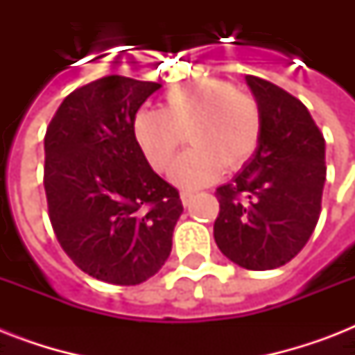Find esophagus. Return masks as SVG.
<instances>
[{
    "instance_id": "1",
    "label": "esophagus",
    "mask_w": 355,
    "mask_h": 355,
    "mask_svg": "<svg viewBox=\"0 0 355 355\" xmlns=\"http://www.w3.org/2000/svg\"><path fill=\"white\" fill-rule=\"evenodd\" d=\"M193 199V191H188V189H184V191H180V200H182L184 206L189 205V200Z\"/></svg>"
}]
</instances>
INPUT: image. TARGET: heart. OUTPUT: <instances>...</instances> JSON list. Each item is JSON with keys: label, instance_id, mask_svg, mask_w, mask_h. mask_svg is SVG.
Wrapping results in <instances>:
<instances>
[{"label": "heart", "instance_id": "heart-1", "mask_svg": "<svg viewBox=\"0 0 355 355\" xmlns=\"http://www.w3.org/2000/svg\"><path fill=\"white\" fill-rule=\"evenodd\" d=\"M188 132L193 149L171 169V180L182 188L216 182L225 167L241 169L254 156L261 138V112L256 99L232 83L202 79L166 94L162 110L139 108L132 134L141 155L155 171L164 173Z\"/></svg>", "mask_w": 355, "mask_h": 355}]
</instances>
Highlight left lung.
<instances>
[{"label": "left lung", "instance_id": "obj_1", "mask_svg": "<svg viewBox=\"0 0 355 355\" xmlns=\"http://www.w3.org/2000/svg\"><path fill=\"white\" fill-rule=\"evenodd\" d=\"M245 80L261 112V138L232 182L217 188L214 237L239 267L269 270L291 261L317 227L326 144L297 97L254 75Z\"/></svg>", "mask_w": 355, "mask_h": 355}]
</instances>
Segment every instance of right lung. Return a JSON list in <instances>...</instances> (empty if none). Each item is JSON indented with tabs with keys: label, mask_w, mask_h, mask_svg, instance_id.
Listing matches in <instances>:
<instances>
[{
	"label": "right lung",
	"mask_w": 355,
	"mask_h": 355,
	"mask_svg": "<svg viewBox=\"0 0 355 355\" xmlns=\"http://www.w3.org/2000/svg\"><path fill=\"white\" fill-rule=\"evenodd\" d=\"M162 85L108 75L71 92L44 138V188L53 230L86 275L116 286L155 276L182 214L132 134L139 107Z\"/></svg>",
	"instance_id": "1"
}]
</instances>
